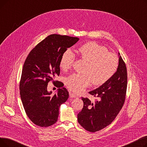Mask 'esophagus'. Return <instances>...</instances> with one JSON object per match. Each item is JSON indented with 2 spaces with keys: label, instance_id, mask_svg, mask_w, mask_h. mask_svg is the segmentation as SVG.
I'll return each mask as SVG.
<instances>
[{
  "label": "esophagus",
  "instance_id": "obj_1",
  "mask_svg": "<svg viewBox=\"0 0 147 147\" xmlns=\"http://www.w3.org/2000/svg\"><path fill=\"white\" fill-rule=\"evenodd\" d=\"M69 96H70V98H76V95L72 93V92H69Z\"/></svg>",
  "mask_w": 147,
  "mask_h": 147
}]
</instances>
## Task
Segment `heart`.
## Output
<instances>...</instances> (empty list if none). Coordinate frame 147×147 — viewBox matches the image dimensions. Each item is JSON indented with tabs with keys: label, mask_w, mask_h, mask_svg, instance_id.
I'll return each instance as SVG.
<instances>
[{
	"label": "heart",
	"mask_w": 147,
	"mask_h": 147,
	"mask_svg": "<svg viewBox=\"0 0 147 147\" xmlns=\"http://www.w3.org/2000/svg\"><path fill=\"white\" fill-rule=\"evenodd\" d=\"M78 53L82 59L88 61L85 74H72L65 79L66 86L71 90L79 93L92 83L101 86L109 81L116 73L119 59L116 55L109 52L105 46L95 42H89L82 45ZM76 59L74 52L67 49L61 56L60 67L62 69L70 68Z\"/></svg>",
	"instance_id": "b5f03b06"
}]
</instances>
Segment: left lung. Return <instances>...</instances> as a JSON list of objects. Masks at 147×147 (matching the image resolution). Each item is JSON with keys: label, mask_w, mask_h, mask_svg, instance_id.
Masks as SVG:
<instances>
[{"label": "left lung", "mask_w": 147, "mask_h": 147, "mask_svg": "<svg viewBox=\"0 0 147 147\" xmlns=\"http://www.w3.org/2000/svg\"><path fill=\"white\" fill-rule=\"evenodd\" d=\"M117 70L113 78L100 87L89 93L96 98L91 102L82 98L83 107L78 114L79 124L90 132H95L110 125L124 104L127 82V68L119 53Z\"/></svg>", "instance_id": "obj_1"}]
</instances>
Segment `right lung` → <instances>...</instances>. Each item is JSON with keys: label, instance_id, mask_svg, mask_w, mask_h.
<instances>
[{"label": "right lung", "instance_id": "right-lung-1", "mask_svg": "<svg viewBox=\"0 0 147 147\" xmlns=\"http://www.w3.org/2000/svg\"><path fill=\"white\" fill-rule=\"evenodd\" d=\"M79 40L68 36L49 35L30 51L24 62L20 82L21 99L27 116L38 126L55 124L60 105L68 98L64 84L55 82L54 78L59 75L63 53ZM50 81L59 88L53 96L47 90Z\"/></svg>", "mask_w": 147, "mask_h": 147}]
</instances>
